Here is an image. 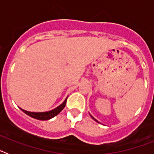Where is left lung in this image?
Returning a JSON list of instances; mask_svg holds the SVG:
<instances>
[{
  "mask_svg": "<svg viewBox=\"0 0 154 154\" xmlns=\"http://www.w3.org/2000/svg\"><path fill=\"white\" fill-rule=\"evenodd\" d=\"M89 115H90V114H89ZM91 116V117H92V119H94V120H95V121H96V122H97V123H99V122H98V121L97 120H96V119H95V118H94L93 117V116H92V115H90Z\"/></svg>",
  "mask_w": 154,
  "mask_h": 154,
  "instance_id": "left-lung-1",
  "label": "left lung"
}]
</instances>
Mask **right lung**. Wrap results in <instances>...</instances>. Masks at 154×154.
<instances>
[{
  "mask_svg": "<svg viewBox=\"0 0 154 154\" xmlns=\"http://www.w3.org/2000/svg\"><path fill=\"white\" fill-rule=\"evenodd\" d=\"M67 98H66V99H65V101H64L62 104L59 105L58 107H56L55 109H53L50 110V111H47V112H29V111L24 110L21 108L20 109L22 110L24 113L27 114V115L29 116H31V117L34 118V119H38V120H48V119H51V118L55 117V116L58 115V114L65 108V104H66V101H67Z\"/></svg>",
  "mask_w": 154,
  "mask_h": 154,
  "instance_id": "add662e5",
  "label": "right lung"
}]
</instances>
